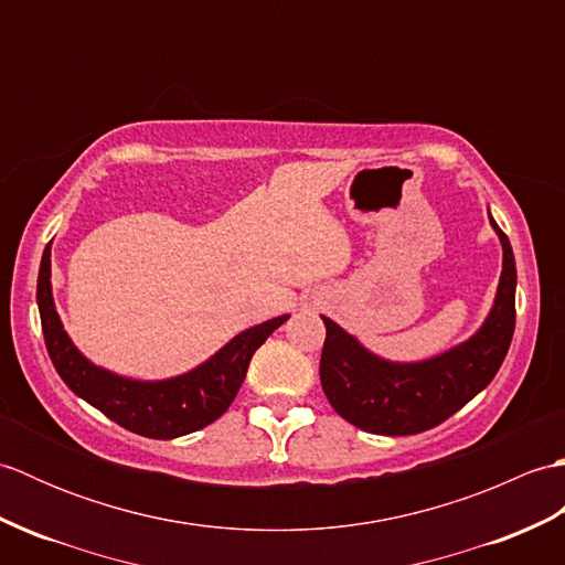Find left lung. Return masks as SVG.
I'll list each match as a JSON object with an SVG mask.
<instances>
[{
    "label": "left lung",
    "instance_id": "1",
    "mask_svg": "<svg viewBox=\"0 0 565 565\" xmlns=\"http://www.w3.org/2000/svg\"><path fill=\"white\" fill-rule=\"evenodd\" d=\"M502 243L495 306L471 340L417 364H395L364 350L338 322L322 316L326 344L320 383L334 413L374 435L403 437L437 427L481 393L505 359L514 332L518 269L508 235L490 218Z\"/></svg>",
    "mask_w": 565,
    "mask_h": 565
}]
</instances>
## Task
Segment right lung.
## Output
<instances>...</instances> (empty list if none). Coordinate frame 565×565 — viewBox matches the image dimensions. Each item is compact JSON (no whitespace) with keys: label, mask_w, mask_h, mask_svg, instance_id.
I'll return each mask as SVG.
<instances>
[{"label":"right lung","mask_w":565,"mask_h":565,"mask_svg":"<svg viewBox=\"0 0 565 565\" xmlns=\"http://www.w3.org/2000/svg\"><path fill=\"white\" fill-rule=\"evenodd\" d=\"M39 310L47 354L67 388L97 407L116 425L150 439H174L218 419L243 386L249 359L289 316L271 318L239 332L209 362L167 381H134L87 362L70 342L53 303L51 245L43 249L39 271Z\"/></svg>","instance_id":"add662e5"}]
</instances>
